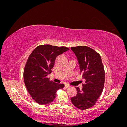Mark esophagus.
Here are the masks:
<instances>
[{
  "instance_id": "34e87169",
  "label": "esophagus",
  "mask_w": 127,
  "mask_h": 127,
  "mask_svg": "<svg viewBox=\"0 0 127 127\" xmlns=\"http://www.w3.org/2000/svg\"><path fill=\"white\" fill-rule=\"evenodd\" d=\"M65 87L66 88H69V87H71V86H70V85H69V84H65Z\"/></svg>"
}]
</instances>
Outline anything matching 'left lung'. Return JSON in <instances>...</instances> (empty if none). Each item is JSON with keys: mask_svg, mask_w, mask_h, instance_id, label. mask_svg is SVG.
Returning <instances> with one entry per match:
<instances>
[{"mask_svg": "<svg viewBox=\"0 0 127 127\" xmlns=\"http://www.w3.org/2000/svg\"><path fill=\"white\" fill-rule=\"evenodd\" d=\"M78 60L80 72L86 80L83 88L76 87V96L71 98L72 103L77 108L87 109L95 104L103 92L105 71L101 56L87 46L71 47Z\"/></svg>", "mask_w": 127, "mask_h": 127, "instance_id": "obj_1", "label": "left lung"}]
</instances>
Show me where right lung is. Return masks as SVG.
I'll list each match as a JSON object with an SVG mask.
<instances>
[{"label": "right lung", "instance_id": "obj_1", "mask_svg": "<svg viewBox=\"0 0 127 127\" xmlns=\"http://www.w3.org/2000/svg\"><path fill=\"white\" fill-rule=\"evenodd\" d=\"M69 50L66 47L40 45L30 55L24 69V82L28 93L37 103L46 105L51 103L57 90L64 87L63 84L50 80L48 75L56 58Z\"/></svg>", "mask_w": 127, "mask_h": 127}]
</instances>
